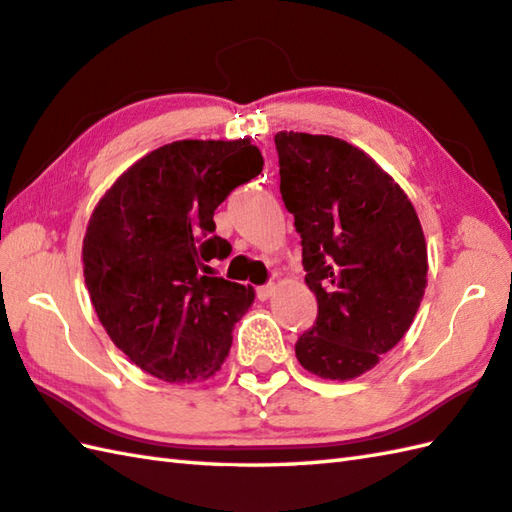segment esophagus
<instances>
[{
	"label": "esophagus",
	"mask_w": 512,
	"mask_h": 512,
	"mask_svg": "<svg viewBox=\"0 0 512 512\" xmlns=\"http://www.w3.org/2000/svg\"><path fill=\"white\" fill-rule=\"evenodd\" d=\"M275 293V284H266V286H259L257 288V299H262V302H266V299Z\"/></svg>",
	"instance_id": "esophagus-1"
}]
</instances>
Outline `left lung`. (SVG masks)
<instances>
[{
	"instance_id": "1",
	"label": "left lung",
	"mask_w": 512,
	"mask_h": 512,
	"mask_svg": "<svg viewBox=\"0 0 512 512\" xmlns=\"http://www.w3.org/2000/svg\"><path fill=\"white\" fill-rule=\"evenodd\" d=\"M279 193L302 235L315 326L297 339L308 373L355 379L399 344L422 304L428 253L399 184L362 148L330 135H275Z\"/></svg>"
}]
</instances>
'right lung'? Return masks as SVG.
Here are the masks:
<instances>
[{
    "label": "right lung",
    "instance_id": "right-lung-1",
    "mask_svg": "<svg viewBox=\"0 0 512 512\" xmlns=\"http://www.w3.org/2000/svg\"><path fill=\"white\" fill-rule=\"evenodd\" d=\"M250 139H182L130 166L88 219L82 262L99 322L122 353L170 384L215 375L255 290L215 277L230 244L215 208L257 177Z\"/></svg>",
    "mask_w": 512,
    "mask_h": 512
}]
</instances>
